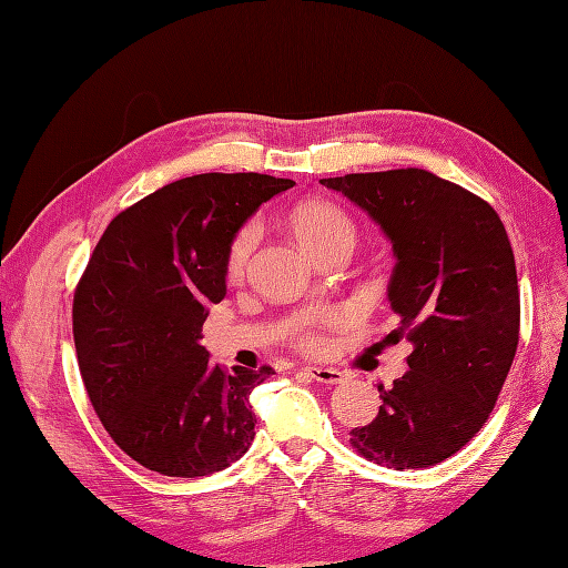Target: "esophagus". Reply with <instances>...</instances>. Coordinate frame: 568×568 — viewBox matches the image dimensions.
<instances>
[{"label": "esophagus", "instance_id": "obj_1", "mask_svg": "<svg viewBox=\"0 0 568 568\" xmlns=\"http://www.w3.org/2000/svg\"><path fill=\"white\" fill-rule=\"evenodd\" d=\"M303 372L311 376L313 382L324 384V386H336L343 382V374L334 367H303Z\"/></svg>", "mask_w": 568, "mask_h": 568}]
</instances>
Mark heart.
I'll return each mask as SVG.
<instances>
[{
  "instance_id": "1",
  "label": "heart",
  "mask_w": 568,
  "mask_h": 568,
  "mask_svg": "<svg viewBox=\"0 0 568 568\" xmlns=\"http://www.w3.org/2000/svg\"><path fill=\"white\" fill-rule=\"evenodd\" d=\"M288 225H291V230H294L301 246L311 255L324 246L341 242V239H346V242L355 244V236H357V227H355L353 217L343 209H338L336 203L324 201V199H307V201L298 203L288 215ZM255 239H257L255 225H246L234 234V239L230 242V248H227V257H225L230 277H239V274H244L251 251L255 246ZM315 343H317L315 338L305 336V346H315Z\"/></svg>"
}]
</instances>
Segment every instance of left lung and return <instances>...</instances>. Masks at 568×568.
Listing matches in <instances>:
<instances>
[{
  "instance_id": "left-lung-1",
  "label": "left lung",
  "mask_w": 568,
  "mask_h": 568,
  "mask_svg": "<svg viewBox=\"0 0 568 568\" xmlns=\"http://www.w3.org/2000/svg\"><path fill=\"white\" fill-rule=\"evenodd\" d=\"M359 205L390 239V338L412 343L407 372L379 386V415L351 445L393 469H424L486 424L519 343V284L500 215L422 168L320 180Z\"/></svg>"
}]
</instances>
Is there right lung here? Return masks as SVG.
Masks as SVG:
<instances>
[{
    "label": "right lung",
    "instance_id": "1",
    "mask_svg": "<svg viewBox=\"0 0 568 568\" xmlns=\"http://www.w3.org/2000/svg\"><path fill=\"white\" fill-rule=\"evenodd\" d=\"M294 180L205 173L118 213L73 298V338L97 417L125 455L163 476L230 467L255 436L248 395L272 367L234 372L201 346L209 305L227 294V248Z\"/></svg>",
    "mask_w": 568,
    "mask_h": 568
}]
</instances>
